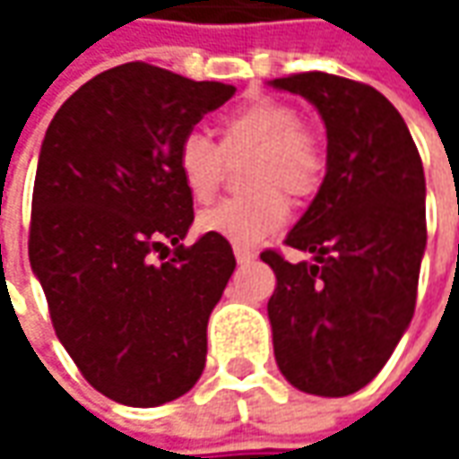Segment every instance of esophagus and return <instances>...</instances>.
Instances as JSON below:
<instances>
[{
    "label": "esophagus",
    "instance_id": "esophagus-1",
    "mask_svg": "<svg viewBox=\"0 0 459 459\" xmlns=\"http://www.w3.org/2000/svg\"><path fill=\"white\" fill-rule=\"evenodd\" d=\"M235 257H238L239 265H247V263H253L255 260V253L253 250H247V247H235Z\"/></svg>",
    "mask_w": 459,
    "mask_h": 459
}]
</instances>
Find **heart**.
Returning <instances> with one entry per match:
<instances>
[{"label":"heart","instance_id":"1","mask_svg":"<svg viewBox=\"0 0 459 459\" xmlns=\"http://www.w3.org/2000/svg\"><path fill=\"white\" fill-rule=\"evenodd\" d=\"M239 152H255L247 170V188L255 194L227 199L202 212L199 230L232 245H257L289 220L283 194L301 202L316 191L325 173V155L291 107L255 101L224 119L220 145L202 133L181 137L176 168L188 194L196 202H209L221 184L224 158Z\"/></svg>","mask_w":459,"mask_h":459}]
</instances>
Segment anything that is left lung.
Wrapping results in <instances>:
<instances>
[{"instance_id":"left-lung-1","label":"left lung","mask_w":459,"mask_h":459,"mask_svg":"<svg viewBox=\"0 0 459 459\" xmlns=\"http://www.w3.org/2000/svg\"><path fill=\"white\" fill-rule=\"evenodd\" d=\"M316 107L326 173L286 245L311 260L263 253L275 362L293 388L350 396L388 362L414 316L427 247V184L398 109L360 81L322 71L271 81Z\"/></svg>"}]
</instances>
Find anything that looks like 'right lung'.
I'll return each instance as SVG.
<instances>
[{"mask_svg":"<svg viewBox=\"0 0 459 459\" xmlns=\"http://www.w3.org/2000/svg\"><path fill=\"white\" fill-rule=\"evenodd\" d=\"M235 94L151 63H122L63 101L45 133L30 265L81 376L125 406L184 396L206 362V325L235 271L227 239L191 247L194 199L176 151ZM174 245V257L152 255Z\"/></svg>","mask_w":459,"mask_h":459,"instance_id":"1","label":"right lung"}]
</instances>
